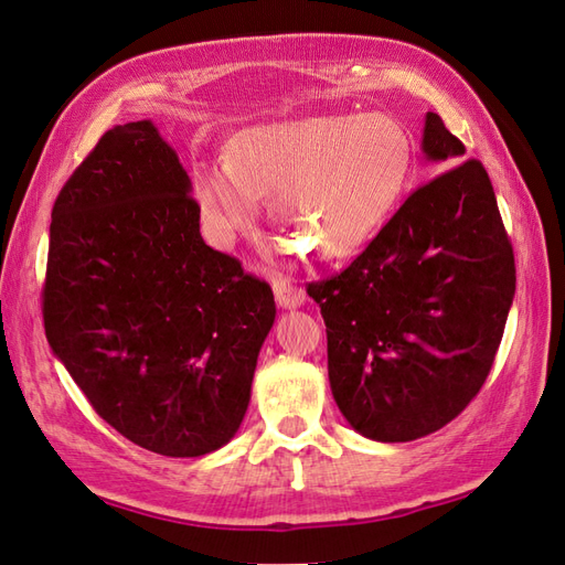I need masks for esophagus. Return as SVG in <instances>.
Here are the masks:
<instances>
[{
    "instance_id": "obj_1",
    "label": "esophagus",
    "mask_w": 565,
    "mask_h": 565,
    "mask_svg": "<svg viewBox=\"0 0 565 565\" xmlns=\"http://www.w3.org/2000/svg\"><path fill=\"white\" fill-rule=\"evenodd\" d=\"M271 288H274V298H277V306L284 310L300 308L302 302H306V291H302L300 286L291 284V279H286V277L274 279Z\"/></svg>"
}]
</instances>
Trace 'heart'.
Here are the masks:
<instances>
[{"mask_svg": "<svg viewBox=\"0 0 565 565\" xmlns=\"http://www.w3.org/2000/svg\"><path fill=\"white\" fill-rule=\"evenodd\" d=\"M411 171L406 131L382 114H334L255 126L231 157L200 162L195 198L207 226L231 238L274 195V220L320 259L349 257L374 236Z\"/></svg>", "mask_w": 565, "mask_h": 565, "instance_id": "1", "label": "heart"}]
</instances>
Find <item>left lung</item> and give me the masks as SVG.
Returning a JSON list of instances; mask_svg holds the SVG:
<instances>
[{
    "label": "left lung",
    "instance_id": "obj_1",
    "mask_svg": "<svg viewBox=\"0 0 565 565\" xmlns=\"http://www.w3.org/2000/svg\"><path fill=\"white\" fill-rule=\"evenodd\" d=\"M423 152L448 170L408 195L341 274L308 284L327 324L331 394L355 431L413 441L466 411L494 365L515 263L480 159L427 111Z\"/></svg>",
    "mask_w": 565,
    "mask_h": 565
}]
</instances>
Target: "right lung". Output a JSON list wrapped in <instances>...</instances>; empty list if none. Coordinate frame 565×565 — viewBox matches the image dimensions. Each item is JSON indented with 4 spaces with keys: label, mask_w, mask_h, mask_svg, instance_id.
I'll use <instances>...</instances> for the list:
<instances>
[{
    "label": "right lung",
    "mask_w": 565,
    "mask_h": 565,
    "mask_svg": "<svg viewBox=\"0 0 565 565\" xmlns=\"http://www.w3.org/2000/svg\"><path fill=\"white\" fill-rule=\"evenodd\" d=\"M267 281L200 236V205L152 121L114 126L50 224L42 320L54 355L128 441L171 458L222 448L274 324Z\"/></svg>",
    "instance_id": "right-lung-1"
}]
</instances>
